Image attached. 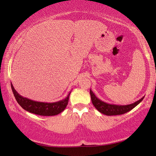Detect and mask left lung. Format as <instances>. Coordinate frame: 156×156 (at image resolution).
<instances>
[{
  "label": "left lung",
  "instance_id": "1",
  "mask_svg": "<svg viewBox=\"0 0 156 156\" xmlns=\"http://www.w3.org/2000/svg\"><path fill=\"white\" fill-rule=\"evenodd\" d=\"M90 96L91 99V102L94 107L101 112V114L107 115V116H115V115H121L125 113L129 112V111L133 109L136 107L140 102L142 101L144 97L138 100V101L134 102L133 104H128V105H116V104H108L99 99V98L96 97L94 93L90 89Z\"/></svg>",
  "mask_w": 156,
  "mask_h": 156
}]
</instances>
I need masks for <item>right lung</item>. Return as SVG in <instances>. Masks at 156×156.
<instances>
[{"instance_id": "right-lung-1", "label": "right lung", "mask_w": 156, "mask_h": 156, "mask_svg": "<svg viewBox=\"0 0 156 156\" xmlns=\"http://www.w3.org/2000/svg\"><path fill=\"white\" fill-rule=\"evenodd\" d=\"M11 88L14 97L16 101L20 104V106L23 109L33 114L40 115V116H55L60 114L65 109L69 101V94L62 100L59 101L52 102V103H47V102H40L33 101L27 98L23 97V96L19 94L12 86L11 83Z\"/></svg>"}]
</instances>
